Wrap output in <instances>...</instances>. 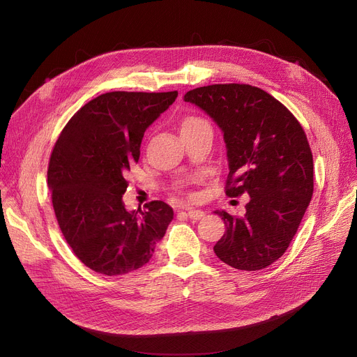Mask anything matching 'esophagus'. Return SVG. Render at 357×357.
Returning a JSON list of instances; mask_svg holds the SVG:
<instances>
[{
	"label": "esophagus",
	"instance_id": "1",
	"mask_svg": "<svg viewBox=\"0 0 357 357\" xmlns=\"http://www.w3.org/2000/svg\"><path fill=\"white\" fill-rule=\"evenodd\" d=\"M204 215H205V213L201 210H188V217L191 220H201Z\"/></svg>",
	"mask_w": 357,
	"mask_h": 357
}]
</instances>
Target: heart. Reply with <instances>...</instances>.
<instances>
[{
  "label": "heart",
  "instance_id": "obj_1",
  "mask_svg": "<svg viewBox=\"0 0 357 357\" xmlns=\"http://www.w3.org/2000/svg\"><path fill=\"white\" fill-rule=\"evenodd\" d=\"M199 124H207V121L199 119V117H186L183 121H182V126H181V130H186V128H191V127H195V126H199Z\"/></svg>",
  "mask_w": 357,
  "mask_h": 357
}]
</instances>
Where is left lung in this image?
<instances>
[{
    "mask_svg": "<svg viewBox=\"0 0 357 357\" xmlns=\"http://www.w3.org/2000/svg\"><path fill=\"white\" fill-rule=\"evenodd\" d=\"M218 124L227 147L226 194H249L246 214H217L226 233L214 253L240 271H260L289 248L314 191L305 131L271 93L248 84H215L185 93Z\"/></svg>",
    "mask_w": 357,
    "mask_h": 357,
    "instance_id": "obj_1",
    "label": "left lung"
}]
</instances>
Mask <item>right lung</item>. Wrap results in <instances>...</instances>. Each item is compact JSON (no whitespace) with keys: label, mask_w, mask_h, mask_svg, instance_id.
I'll return each instance as SVG.
<instances>
[{"label":"right lung","mask_w":357,"mask_h":357,"mask_svg":"<svg viewBox=\"0 0 357 357\" xmlns=\"http://www.w3.org/2000/svg\"><path fill=\"white\" fill-rule=\"evenodd\" d=\"M176 97L178 91L102 93L75 112L54 143L47 167L54 215L93 272L119 276L142 268L174 220L163 201L127 211L123 194L146 128Z\"/></svg>","instance_id":"right-lung-1"}]
</instances>
